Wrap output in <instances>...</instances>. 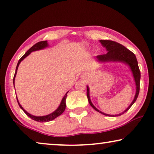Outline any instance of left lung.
<instances>
[{
  "label": "left lung",
  "instance_id": "obj_1",
  "mask_svg": "<svg viewBox=\"0 0 154 154\" xmlns=\"http://www.w3.org/2000/svg\"><path fill=\"white\" fill-rule=\"evenodd\" d=\"M101 45H103L104 47H105L106 50L107 51V54L103 55H99L96 56V59L98 62L101 63H105V62H121L123 63L128 65L131 68V72L133 73V76L134 78L136 86V93L134 97L133 100L132 101L131 105L128 106L125 111L121 112L120 114H115V115H111V114H107L104 113L100 111L94 105V104L91 103L90 98V94H89V87L86 86L87 90H86V94H87V98L88 103H89L90 105L96 110V111L100 112L102 114L105 116H120L121 114H124L125 112H127L131 106L133 105L134 103L137 100L138 95H139L140 92V71L138 67V63L136 58L135 55L134 54L128 49L126 47L123 46L122 45L119 44V43L114 42V41L112 40H100Z\"/></svg>",
  "mask_w": 154,
  "mask_h": 154
}]
</instances>
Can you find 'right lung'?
<instances>
[{
    "label": "right lung",
    "mask_w": 154,
    "mask_h": 154,
    "mask_svg": "<svg viewBox=\"0 0 154 154\" xmlns=\"http://www.w3.org/2000/svg\"><path fill=\"white\" fill-rule=\"evenodd\" d=\"M48 46H49V45H48V43H47V40L46 41H41V42H39L38 43H36L35 45H34L33 47H31V48H30L29 50H28L25 53V54L23 55L22 57L20 58V59H19V60L18 61V63H17V68H16V71H15V74H14V78H13V83H14V86L15 77H16L17 70H18V67L19 66V64H20V63L22 61V60L24 59V58L26 57V56H29L30 54H31V52H33V51L41 50V49L46 48V47H47ZM68 91L67 92L66 94H65L64 97L63 98L61 102H60L59 106H58V107L55 110L54 112H53L52 113L48 114V115L42 116H33V115H32V114H29V112H27L26 111V110L22 107V106L20 105V103H19L18 99H17V102H18L19 107H21V109L25 112V114H26L28 116H29L30 118L32 119H33L34 121H38V122H47V121H50L54 120L56 117H58V116H60V114H61L63 112L65 111V109H66V98H67V94H68Z\"/></svg>",
    "instance_id": "add662e5"
}]
</instances>
